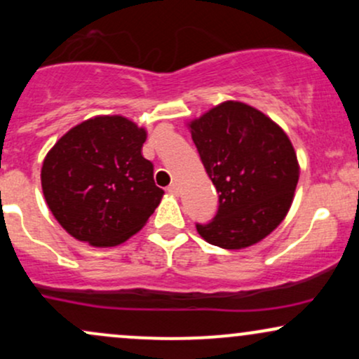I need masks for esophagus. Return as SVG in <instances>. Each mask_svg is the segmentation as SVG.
I'll list each match as a JSON object with an SVG mask.
<instances>
[{
	"mask_svg": "<svg viewBox=\"0 0 359 359\" xmlns=\"http://www.w3.org/2000/svg\"><path fill=\"white\" fill-rule=\"evenodd\" d=\"M167 191L170 192L172 196H179V194H180V187H179V184H177V182L170 184V185H168V187H167Z\"/></svg>",
	"mask_w": 359,
	"mask_h": 359,
	"instance_id": "esophagus-1",
	"label": "esophagus"
}]
</instances>
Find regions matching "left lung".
Wrapping results in <instances>:
<instances>
[{
  "label": "left lung",
  "mask_w": 359,
  "mask_h": 359,
  "mask_svg": "<svg viewBox=\"0 0 359 359\" xmlns=\"http://www.w3.org/2000/svg\"><path fill=\"white\" fill-rule=\"evenodd\" d=\"M189 128L219 194L216 216L197 222V233L224 250L262 241L287 216L299 182L297 155L285 131L238 101L221 102Z\"/></svg>",
  "instance_id": "8db88e82"
}]
</instances>
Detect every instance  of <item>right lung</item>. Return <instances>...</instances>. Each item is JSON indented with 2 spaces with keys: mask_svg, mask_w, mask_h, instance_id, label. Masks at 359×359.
<instances>
[{
  "mask_svg": "<svg viewBox=\"0 0 359 359\" xmlns=\"http://www.w3.org/2000/svg\"><path fill=\"white\" fill-rule=\"evenodd\" d=\"M147 131L123 116L74 126L43 160L45 201L71 236L116 246L145 226L163 191L142 155Z\"/></svg>",
  "mask_w": 359,
  "mask_h": 359,
  "instance_id": "1",
  "label": "right lung"
}]
</instances>
